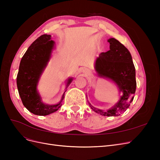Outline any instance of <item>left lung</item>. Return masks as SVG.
<instances>
[{
	"mask_svg": "<svg viewBox=\"0 0 160 160\" xmlns=\"http://www.w3.org/2000/svg\"><path fill=\"white\" fill-rule=\"evenodd\" d=\"M109 50L97 57L95 69L99 77L108 79L117 86L120 95L119 101L111 109L103 111L93 107L91 109L103 116H119L126 111L132 102L136 89L135 69L129 51L114 38L108 40Z\"/></svg>",
	"mask_w": 160,
	"mask_h": 160,
	"instance_id": "obj_1",
	"label": "left lung"
}]
</instances>
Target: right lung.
<instances>
[{"mask_svg":"<svg viewBox=\"0 0 160 160\" xmlns=\"http://www.w3.org/2000/svg\"><path fill=\"white\" fill-rule=\"evenodd\" d=\"M55 44V41L51 40V35L45 34L40 36L28 48L19 65L17 77L19 95L24 106L37 115L45 116L57 111L61 107L67 91L62 94L59 103L50 105L43 102L37 89L38 81L50 61ZM72 80V77H69L65 89Z\"/></svg>","mask_w":160,"mask_h":160,"instance_id":"obj_1","label":"right lung"}]
</instances>
